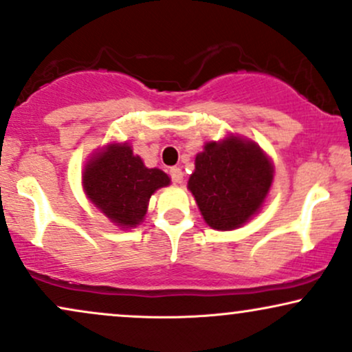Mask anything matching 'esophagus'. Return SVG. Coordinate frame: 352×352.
Instances as JSON below:
<instances>
[{
	"label": "esophagus",
	"mask_w": 352,
	"mask_h": 352,
	"mask_svg": "<svg viewBox=\"0 0 352 352\" xmlns=\"http://www.w3.org/2000/svg\"><path fill=\"white\" fill-rule=\"evenodd\" d=\"M170 177L175 184H182L184 182V170L180 167H172L170 168Z\"/></svg>",
	"instance_id": "1"
}]
</instances>
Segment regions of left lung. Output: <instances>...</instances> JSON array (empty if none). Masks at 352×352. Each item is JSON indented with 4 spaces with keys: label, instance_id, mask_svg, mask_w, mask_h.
<instances>
[{
    "label": "left lung",
    "instance_id": "left-lung-1",
    "mask_svg": "<svg viewBox=\"0 0 352 352\" xmlns=\"http://www.w3.org/2000/svg\"><path fill=\"white\" fill-rule=\"evenodd\" d=\"M274 173L272 160L259 144L228 134L205 142L198 152L188 190L210 228L232 231L262 210Z\"/></svg>",
    "mask_w": 352,
    "mask_h": 352
}]
</instances>
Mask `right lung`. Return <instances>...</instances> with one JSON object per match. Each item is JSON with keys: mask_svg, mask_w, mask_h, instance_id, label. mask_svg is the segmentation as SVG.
<instances>
[{"mask_svg": "<svg viewBox=\"0 0 352 352\" xmlns=\"http://www.w3.org/2000/svg\"><path fill=\"white\" fill-rule=\"evenodd\" d=\"M87 198L121 230L142 223L151 197L170 185L160 168H149L129 142H109L88 159L82 172Z\"/></svg>", "mask_w": 352, "mask_h": 352, "instance_id": "right-lung-1", "label": "right lung"}]
</instances>
